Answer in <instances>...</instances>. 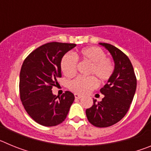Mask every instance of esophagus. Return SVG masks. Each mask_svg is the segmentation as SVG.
Returning a JSON list of instances; mask_svg holds the SVG:
<instances>
[{"label": "esophagus", "mask_w": 151, "mask_h": 151, "mask_svg": "<svg viewBox=\"0 0 151 151\" xmlns=\"http://www.w3.org/2000/svg\"><path fill=\"white\" fill-rule=\"evenodd\" d=\"M75 97H76V99H80V98H82V96L78 94H75Z\"/></svg>", "instance_id": "1"}]
</instances>
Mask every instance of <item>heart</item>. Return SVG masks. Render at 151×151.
Returning a JSON list of instances; mask_svg holds the SVG:
<instances>
[{"label": "heart", "instance_id": "1", "mask_svg": "<svg viewBox=\"0 0 151 151\" xmlns=\"http://www.w3.org/2000/svg\"><path fill=\"white\" fill-rule=\"evenodd\" d=\"M91 63L88 70L87 77H77L70 81L69 88L78 94H88L98 85L97 79L101 82H106L113 76L115 71V64L110 57H106V53L99 47L91 46L84 47L73 55L66 53L60 60L61 71L66 77H73L77 73L78 60Z\"/></svg>", "mask_w": 151, "mask_h": 151}]
</instances>
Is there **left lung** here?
<instances>
[{"label":"left lung","mask_w":151,"mask_h":151,"mask_svg":"<svg viewBox=\"0 0 151 151\" xmlns=\"http://www.w3.org/2000/svg\"><path fill=\"white\" fill-rule=\"evenodd\" d=\"M107 49L115 62V71L101 89L104 95L101 102L94 103L86 110L89 122L96 127L106 128L117 123L129 111L136 91L137 78L132 64L122 50L113 45L100 43Z\"/></svg>","instance_id":"1"}]
</instances>
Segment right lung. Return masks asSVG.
I'll return each instance as SVG.
<instances>
[{"label":"right lung","instance_id":"add662e5","mask_svg":"<svg viewBox=\"0 0 151 151\" xmlns=\"http://www.w3.org/2000/svg\"><path fill=\"white\" fill-rule=\"evenodd\" d=\"M76 44L50 42L29 54L19 75V95L22 104L33 120L44 126H55L65 120L75 100L66 91L57 98L52 88L61 78L60 60Z\"/></svg>","mask_w":151,"mask_h":151}]
</instances>
